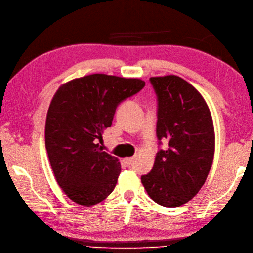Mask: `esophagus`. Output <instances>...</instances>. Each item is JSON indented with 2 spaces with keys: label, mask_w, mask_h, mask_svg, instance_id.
Wrapping results in <instances>:
<instances>
[{
  "label": "esophagus",
  "mask_w": 253,
  "mask_h": 253,
  "mask_svg": "<svg viewBox=\"0 0 253 253\" xmlns=\"http://www.w3.org/2000/svg\"><path fill=\"white\" fill-rule=\"evenodd\" d=\"M125 162H126L127 167H131L134 164V158H126Z\"/></svg>",
  "instance_id": "1"
}]
</instances>
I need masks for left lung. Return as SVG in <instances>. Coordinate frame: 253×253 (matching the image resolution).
Instances as JSON below:
<instances>
[{"label": "left lung", "instance_id": "left-lung-1", "mask_svg": "<svg viewBox=\"0 0 253 253\" xmlns=\"http://www.w3.org/2000/svg\"><path fill=\"white\" fill-rule=\"evenodd\" d=\"M149 80L158 99L157 137L167 139L169 147L157 153L142 184L155 203L179 207L197 195L210 172L215 147L211 112L201 94L182 78Z\"/></svg>", "mask_w": 253, "mask_h": 253}]
</instances>
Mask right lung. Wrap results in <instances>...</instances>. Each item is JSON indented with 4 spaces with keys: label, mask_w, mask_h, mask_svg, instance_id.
Wrapping results in <instances>:
<instances>
[{
    "label": "right lung",
    "mask_w": 253,
    "mask_h": 253,
    "mask_svg": "<svg viewBox=\"0 0 253 253\" xmlns=\"http://www.w3.org/2000/svg\"><path fill=\"white\" fill-rule=\"evenodd\" d=\"M145 86L141 79L94 74L63 84L50 102L45 147L60 188L74 203L91 207L106 199L121 172L98 141L123 100Z\"/></svg>",
    "instance_id": "1"
}]
</instances>
